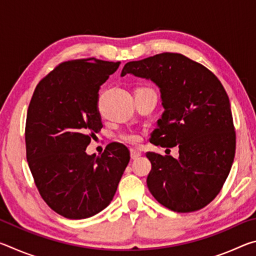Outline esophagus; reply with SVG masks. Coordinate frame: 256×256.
<instances>
[{"mask_svg": "<svg viewBox=\"0 0 256 256\" xmlns=\"http://www.w3.org/2000/svg\"><path fill=\"white\" fill-rule=\"evenodd\" d=\"M141 156V152L138 150H136V149H131V158L132 159H136Z\"/></svg>", "mask_w": 256, "mask_h": 256, "instance_id": "esophagus-1", "label": "esophagus"}]
</instances>
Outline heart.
Instances as JSON below:
<instances>
[{
    "label": "heart",
    "instance_id": "heart-1",
    "mask_svg": "<svg viewBox=\"0 0 256 256\" xmlns=\"http://www.w3.org/2000/svg\"><path fill=\"white\" fill-rule=\"evenodd\" d=\"M120 138H122L124 142H126L128 144H132V146H136L138 144V142L141 141V136L136 132H133V131H128V132H124L120 136Z\"/></svg>",
    "mask_w": 256,
    "mask_h": 256
}]
</instances>
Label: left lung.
Masks as SVG:
<instances>
[{
    "label": "left lung",
    "instance_id": "left-lung-1",
    "mask_svg": "<svg viewBox=\"0 0 256 256\" xmlns=\"http://www.w3.org/2000/svg\"><path fill=\"white\" fill-rule=\"evenodd\" d=\"M128 73L160 88L164 110L151 144L178 146V159L146 152L149 190L172 211L202 209L222 188L235 157L236 132L226 90L209 68L178 53L132 60L120 76Z\"/></svg>",
    "mask_w": 256,
    "mask_h": 256
}]
</instances>
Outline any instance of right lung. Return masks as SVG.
<instances>
[{
    "mask_svg": "<svg viewBox=\"0 0 256 256\" xmlns=\"http://www.w3.org/2000/svg\"><path fill=\"white\" fill-rule=\"evenodd\" d=\"M120 62L66 60L34 89L26 120V154L38 192L68 219L92 216L110 204L130 162V150L112 142L100 156L86 149L102 128L98 92Z\"/></svg>",
    "mask_w": 256,
    "mask_h": 256,
    "instance_id": "add662e5",
    "label": "right lung"
}]
</instances>
